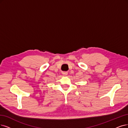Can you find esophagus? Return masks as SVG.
I'll use <instances>...</instances> for the list:
<instances>
[{
    "instance_id": "1",
    "label": "esophagus",
    "mask_w": 128,
    "mask_h": 128,
    "mask_svg": "<svg viewBox=\"0 0 128 128\" xmlns=\"http://www.w3.org/2000/svg\"><path fill=\"white\" fill-rule=\"evenodd\" d=\"M62 74H63L64 75H65V76H66V75H68V73L67 72H62Z\"/></svg>"
}]
</instances>
